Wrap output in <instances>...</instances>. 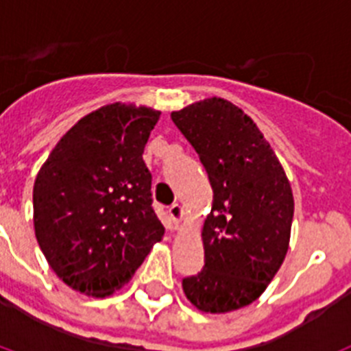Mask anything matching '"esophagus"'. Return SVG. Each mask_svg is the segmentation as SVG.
Wrapping results in <instances>:
<instances>
[{"label":"esophagus","instance_id":"esophagus-1","mask_svg":"<svg viewBox=\"0 0 351 351\" xmlns=\"http://www.w3.org/2000/svg\"><path fill=\"white\" fill-rule=\"evenodd\" d=\"M169 214L170 218H172V221L176 223V225H179V223L182 221V218H184V207H182L181 204H172L169 209Z\"/></svg>","mask_w":351,"mask_h":351}]
</instances>
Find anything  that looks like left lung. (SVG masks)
I'll return each mask as SVG.
<instances>
[{"label": "left lung", "mask_w": 351, "mask_h": 351, "mask_svg": "<svg viewBox=\"0 0 351 351\" xmlns=\"http://www.w3.org/2000/svg\"><path fill=\"white\" fill-rule=\"evenodd\" d=\"M209 173L206 265L182 280L198 311L230 313L262 295L290 244L293 193L271 144L243 108L206 98L170 114Z\"/></svg>", "instance_id": "left-lung-1"}]
</instances>
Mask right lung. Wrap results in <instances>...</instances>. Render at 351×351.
<instances>
[{
  "instance_id": "right-lung-1",
  "label": "right lung",
  "mask_w": 351,
  "mask_h": 351,
  "mask_svg": "<svg viewBox=\"0 0 351 351\" xmlns=\"http://www.w3.org/2000/svg\"><path fill=\"white\" fill-rule=\"evenodd\" d=\"M160 114L121 101L96 108L64 133L36 173V241L75 291L112 295L165 234L142 160Z\"/></svg>"
}]
</instances>
